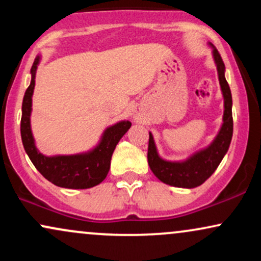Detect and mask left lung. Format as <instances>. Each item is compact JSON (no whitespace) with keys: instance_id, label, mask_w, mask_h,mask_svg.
Returning a JSON list of instances; mask_svg holds the SVG:
<instances>
[{"instance_id":"obj_1","label":"left lung","mask_w":261,"mask_h":261,"mask_svg":"<svg viewBox=\"0 0 261 261\" xmlns=\"http://www.w3.org/2000/svg\"><path fill=\"white\" fill-rule=\"evenodd\" d=\"M208 45L212 47V56H214V61L217 67L218 81H220L224 103L223 122L216 137L207 147L195 152L187 160L167 161L158 154L153 135L149 133L147 152L149 168L161 181H163L164 184L172 185V187L191 189L205 182L220 166L224 154L228 151L230 140H232V94H230L229 86L227 83L226 77H224L226 67H224L222 59H221L220 53L217 51L216 47L211 43Z\"/></svg>"}]
</instances>
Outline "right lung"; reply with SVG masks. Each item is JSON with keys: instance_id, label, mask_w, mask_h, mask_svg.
Instances as JSON below:
<instances>
[{"instance_id": "right-lung-1", "label": "right lung", "mask_w": 261, "mask_h": 261, "mask_svg": "<svg viewBox=\"0 0 261 261\" xmlns=\"http://www.w3.org/2000/svg\"><path fill=\"white\" fill-rule=\"evenodd\" d=\"M40 55L35 58L31 68V85L24 93L22 104L20 136L23 147L40 174L60 188L88 189L100 184L107 178L110 161L116 145L131 127V122L121 120L107 127L99 142L92 149L76 154L45 155L39 152L32 133V97L35 87V74L40 64Z\"/></svg>"}]
</instances>
